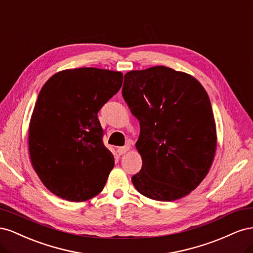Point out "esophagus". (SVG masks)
<instances>
[{
  "label": "esophagus",
  "mask_w": 253,
  "mask_h": 253,
  "mask_svg": "<svg viewBox=\"0 0 253 253\" xmlns=\"http://www.w3.org/2000/svg\"><path fill=\"white\" fill-rule=\"evenodd\" d=\"M129 148H131V145L126 143V145H124V147H119L117 149V152L119 153V155H122V154H125V153H126L129 150Z\"/></svg>",
  "instance_id": "1"
}]
</instances>
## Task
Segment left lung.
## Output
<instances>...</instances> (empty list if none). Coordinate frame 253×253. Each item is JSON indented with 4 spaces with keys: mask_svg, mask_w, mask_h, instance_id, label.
I'll list each match as a JSON object with an SVG mask.
<instances>
[{
    "mask_svg": "<svg viewBox=\"0 0 253 253\" xmlns=\"http://www.w3.org/2000/svg\"><path fill=\"white\" fill-rule=\"evenodd\" d=\"M122 97L140 125L136 190L160 202L188 195L208 174L216 151L215 120L202 84L189 74L154 66L126 73Z\"/></svg>",
    "mask_w": 253,
    "mask_h": 253,
    "instance_id": "1",
    "label": "left lung"
}]
</instances>
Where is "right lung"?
<instances>
[{
  "mask_svg": "<svg viewBox=\"0 0 253 253\" xmlns=\"http://www.w3.org/2000/svg\"><path fill=\"white\" fill-rule=\"evenodd\" d=\"M124 75L96 67L61 71L45 82L29 122L34 170L51 193L85 202L101 192L114 168L98 112L118 93Z\"/></svg>",
  "mask_w": 253,
  "mask_h": 253,
  "instance_id": "obj_1",
  "label": "right lung"
}]
</instances>
